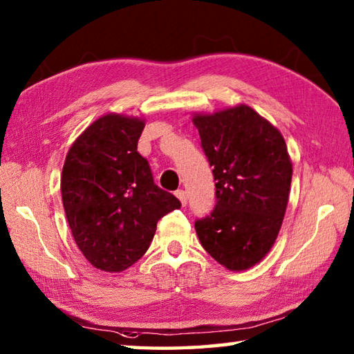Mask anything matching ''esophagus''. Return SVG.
<instances>
[{
    "label": "esophagus",
    "instance_id": "1",
    "mask_svg": "<svg viewBox=\"0 0 354 354\" xmlns=\"http://www.w3.org/2000/svg\"><path fill=\"white\" fill-rule=\"evenodd\" d=\"M175 195L178 196V200L181 201L183 206L187 205V194H185V190H176Z\"/></svg>",
    "mask_w": 354,
    "mask_h": 354
}]
</instances>
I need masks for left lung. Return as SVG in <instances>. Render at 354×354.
Masks as SVG:
<instances>
[{
  "label": "left lung",
  "instance_id": "obj_1",
  "mask_svg": "<svg viewBox=\"0 0 354 354\" xmlns=\"http://www.w3.org/2000/svg\"><path fill=\"white\" fill-rule=\"evenodd\" d=\"M192 122L214 167L217 196L211 215L195 221L196 236L227 270H248L272 250L283 225L292 181L286 140L247 104L194 113Z\"/></svg>",
  "mask_w": 354,
  "mask_h": 354
}]
</instances>
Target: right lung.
<instances>
[{
    "label": "right lung",
    "instance_id": "1",
    "mask_svg": "<svg viewBox=\"0 0 354 354\" xmlns=\"http://www.w3.org/2000/svg\"><path fill=\"white\" fill-rule=\"evenodd\" d=\"M145 118L106 113L82 131L65 158L62 203L77 248L95 268L127 270L154 237L158 220L181 203L153 181L137 151Z\"/></svg>",
    "mask_w": 354,
    "mask_h": 354
}]
</instances>
